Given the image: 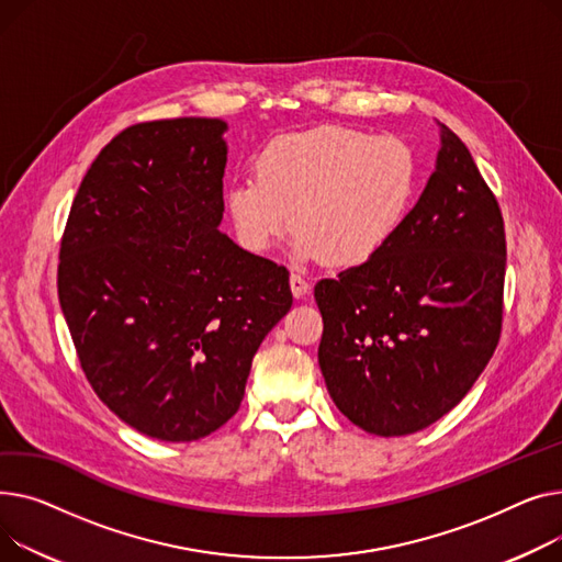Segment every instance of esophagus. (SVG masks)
<instances>
[{"label":"esophagus","instance_id":"esophagus-1","mask_svg":"<svg viewBox=\"0 0 562 562\" xmlns=\"http://www.w3.org/2000/svg\"><path fill=\"white\" fill-rule=\"evenodd\" d=\"M290 290H292V294L296 296V300H302V296H306V294H308L311 283L306 281V277L292 272V274H290Z\"/></svg>","mask_w":562,"mask_h":562}]
</instances>
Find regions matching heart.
<instances>
[{
    "instance_id": "heart-1",
    "label": "heart",
    "mask_w": 562,
    "mask_h": 562,
    "mask_svg": "<svg viewBox=\"0 0 562 562\" xmlns=\"http://www.w3.org/2000/svg\"><path fill=\"white\" fill-rule=\"evenodd\" d=\"M256 179L226 190V206L249 251H268L292 226L294 251L353 268L379 256L404 226L419 186L413 147L394 136L322 126L272 140Z\"/></svg>"
}]
</instances>
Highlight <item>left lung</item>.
<instances>
[{
	"label": "left lung",
	"mask_w": 562,
	"mask_h": 562,
	"mask_svg": "<svg viewBox=\"0 0 562 562\" xmlns=\"http://www.w3.org/2000/svg\"><path fill=\"white\" fill-rule=\"evenodd\" d=\"M506 231L497 196L440 124L436 172L372 260L315 285L326 390L362 431L431 426L465 397L499 345Z\"/></svg>",
	"instance_id": "1"
}]
</instances>
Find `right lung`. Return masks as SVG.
I'll return each instance as SVG.
<instances>
[{
  "instance_id": "1",
  "label": "right lung",
  "mask_w": 562,
  "mask_h": 562,
  "mask_svg": "<svg viewBox=\"0 0 562 562\" xmlns=\"http://www.w3.org/2000/svg\"><path fill=\"white\" fill-rule=\"evenodd\" d=\"M224 131L215 117L124 128L92 160L60 240L58 302L88 383L165 442L238 413L254 353L292 306L288 270L217 228Z\"/></svg>"
}]
</instances>
